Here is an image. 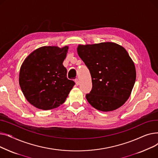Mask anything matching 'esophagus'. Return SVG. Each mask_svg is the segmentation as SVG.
Returning <instances> with one entry per match:
<instances>
[{"instance_id":"obj_1","label":"esophagus","mask_w":158,"mask_h":158,"mask_svg":"<svg viewBox=\"0 0 158 158\" xmlns=\"http://www.w3.org/2000/svg\"><path fill=\"white\" fill-rule=\"evenodd\" d=\"M75 82H76V84L77 85H78L79 84V81L78 79H75Z\"/></svg>"}]
</instances>
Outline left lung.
I'll use <instances>...</instances> for the list:
<instances>
[{"label":"left lung","mask_w":158,"mask_h":158,"mask_svg":"<svg viewBox=\"0 0 158 158\" xmlns=\"http://www.w3.org/2000/svg\"><path fill=\"white\" fill-rule=\"evenodd\" d=\"M77 53L89 70L92 88L86 95L95 109L110 111L129 98L136 81V69L126 50L112 42L79 45Z\"/></svg>","instance_id":"left-lung-1"}]
</instances>
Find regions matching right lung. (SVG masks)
Masks as SVG:
<instances>
[{"instance_id":"obj_1","label":"right lung","mask_w":158,"mask_h":158,"mask_svg":"<svg viewBox=\"0 0 158 158\" xmlns=\"http://www.w3.org/2000/svg\"><path fill=\"white\" fill-rule=\"evenodd\" d=\"M69 47L45 46L31 53L22 63L19 84L28 102L48 110L63 104L75 82L63 64Z\"/></svg>"}]
</instances>
